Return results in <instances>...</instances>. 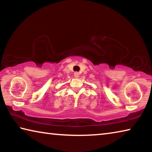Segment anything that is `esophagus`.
I'll use <instances>...</instances> for the list:
<instances>
[{"label":"esophagus","instance_id":"1","mask_svg":"<svg viewBox=\"0 0 152 152\" xmlns=\"http://www.w3.org/2000/svg\"><path fill=\"white\" fill-rule=\"evenodd\" d=\"M74 76L75 78H78L79 77V73L77 72H76L74 73Z\"/></svg>","mask_w":152,"mask_h":152}]
</instances>
